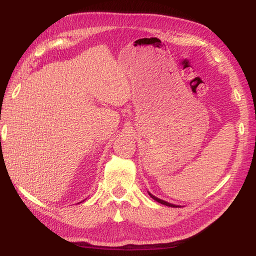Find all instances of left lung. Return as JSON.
Masks as SVG:
<instances>
[{
  "label": "left lung",
  "mask_w": 256,
  "mask_h": 256,
  "mask_svg": "<svg viewBox=\"0 0 256 256\" xmlns=\"http://www.w3.org/2000/svg\"><path fill=\"white\" fill-rule=\"evenodd\" d=\"M148 194L150 196V198H152L154 200H157V202H158V203H160V204H164V205L168 206V207H180L178 205H174V204H171V203H168V202H166V200H160V198H156L154 196H152V193H150V192H148Z\"/></svg>",
  "instance_id": "8db88e82"
}]
</instances>
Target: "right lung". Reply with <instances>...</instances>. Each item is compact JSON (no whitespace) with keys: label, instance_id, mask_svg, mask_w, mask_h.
I'll use <instances>...</instances> for the list:
<instances>
[{"label":"right lung","instance_id":"obj_1","mask_svg":"<svg viewBox=\"0 0 256 256\" xmlns=\"http://www.w3.org/2000/svg\"><path fill=\"white\" fill-rule=\"evenodd\" d=\"M80 203H81V202H80Z\"/></svg>","mask_w":256,"mask_h":256}]
</instances>
